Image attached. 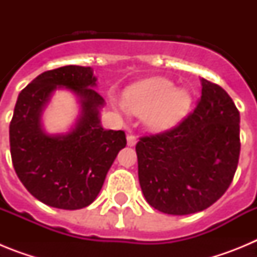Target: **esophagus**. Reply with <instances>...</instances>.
I'll list each match as a JSON object with an SVG mask.
<instances>
[{"instance_id": "34e87169", "label": "esophagus", "mask_w": 257, "mask_h": 257, "mask_svg": "<svg viewBox=\"0 0 257 257\" xmlns=\"http://www.w3.org/2000/svg\"><path fill=\"white\" fill-rule=\"evenodd\" d=\"M126 138H127V145H128V147H134V145L136 144V142H138V139H136L133 134H127Z\"/></svg>"}]
</instances>
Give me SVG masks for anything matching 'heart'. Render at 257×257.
<instances>
[{
    "mask_svg": "<svg viewBox=\"0 0 257 257\" xmlns=\"http://www.w3.org/2000/svg\"><path fill=\"white\" fill-rule=\"evenodd\" d=\"M192 95L187 88L176 87L163 77L143 79L127 87L123 101L113 99L121 112L143 114L144 126L153 133H163L178 126L189 113Z\"/></svg>",
    "mask_w": 257,
    "mask_h": 257,
    "instance_id": "obj_1",
    "label": "heart"
}]
</instances>
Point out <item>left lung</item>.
I'll return each instance as SVG.
<instances>
[{"label":"left lung","instance_id":"8db88e82","mask_svg":"<svg viewBox=\"0 0 257 257\" xmlns=\"http://www.w3.org/2000/svg\"><path fill=\"white\" fill-rule=\"evenodd\" d=\"M198 105L179 126L136 144L145 199L169 215L210 207L226 192L239 160V112L224 88L201 78Z\"/></svg>","mask_w":257,"mask_h":257}]
</instances>
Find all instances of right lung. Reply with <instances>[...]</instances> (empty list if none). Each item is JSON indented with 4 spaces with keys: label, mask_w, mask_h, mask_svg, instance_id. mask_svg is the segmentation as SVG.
<instances>
[{
    "label": "right lung",
    "mask_w": 257,
    "mask_h": 257,
    "mask_svg": "<svg viewBox=\"0 0 257 257\" xmlns=\"http://www.w3.org/2000/svg\"><path fill=\"white\" fill-rule=\"evenodd\" d=\"M96 81L92 68L65 65L36 77L18 96L10 123L13 165L23 185L45 205L61 210L91 205L126 147L123 131L101 126L105 101L95 90ZM56 89L72 92L80 112L69 131L50 134L42 115Z\"/></svg>",
    "instance_id": "right-lung-1"
}]
</instances>
